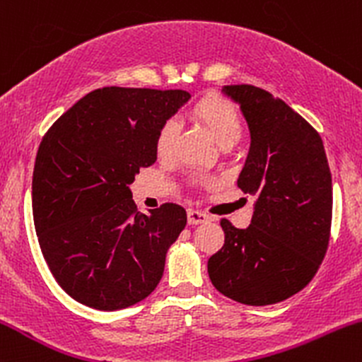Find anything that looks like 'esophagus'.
Instances as JSON below:
<instances>
[{
	"label": "esophagus",
	"instance_id": "obj_1",
	"mask_svg": "<svg viewBox=\"0 0 362 362\" xmlns=\"http://www.w3.org/2000/svg\"><path fill=\"white\" fill-rule=\"evenodd\" d=\"M187 221H189V224H201V223L209 221V216L201 213V211L189 209L187 211Z\"/></svg>",
	"mask_w": 362,
	"mask_h": 362
}]
</instances>
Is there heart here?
<instances>
[{
  "instance_id": "obj_1",
  "label": "heart",
  "mask_w": 362,
  "mask_h": 362,
  "mask_svg": "<svg viewBox=\"0 0 362 362\" xmlns=\"http://www.w3.org/2000/svg\"><path fill=\"white\" fill-rule=\"evenodd\" d=\"M189 114L190 117L207 129V132L213 136V139L221 148L235 146L240 138H242L243 127L238 112H236L233 103L228 102L226 98L219 97V95L207 93L204 97H201L190 107ZM177 132L178 127L173 120H167V122L161 124L155 139V149L158 156H172L173 148H175ZM192 182L194 184H202L204 178L195 175L192 177Z\"/></svg>"
}]
</instances>
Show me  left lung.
<instances>
[{
	"mask_svg": "<svg viewBox=\"0 0 362 362\" xmlns=\"http://www.w3.org/2000/svg\"><path fill=\"white\" fill-rule=\"evenodd\" d=\"M250 129L238 187L255 199L250 226L221 219L224 245L207 262L213 286L250 306L300 293L327 253L332 175L323 141L288 103L252 85L223 86Z\"/></svg>",
	"mask_w": 362,
	"mask_h": 362,
	"instance_id": "left-lung-1",
	"label": "left lung"
}]
</instances>
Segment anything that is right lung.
<instances>
[{"label": "right lung", "instance_id": "right-lung-1", "mask_svg": "<svg viewBox=\"0 0 362 362\" xmlns=\"http://www.w3.org/2000/svg\"><path fill=\"white\" fill-rule=\"evenodd\" d=\"M190 93L105 86L85 95L45 132L32 178L40 250L73 300L114 311L143 301L187 224L182 206L141 214L129 185L156 161L158 129Z\"/></svg>", "mask_w": 362, "mask_h": 362}]
</instances>
